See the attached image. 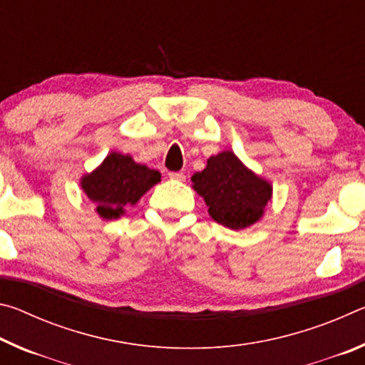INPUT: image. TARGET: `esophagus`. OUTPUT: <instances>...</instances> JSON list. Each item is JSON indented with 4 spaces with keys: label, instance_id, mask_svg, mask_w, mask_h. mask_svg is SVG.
Returning a JSON list of instances; mask_svg holds the SVG:
<instances>
[{
    "label": "esophagus",
    "instance_id": "esophagus-1",
    "mask_svg": "<svg viewBox=\"0 0 365 365\" xmlns=\"http://www.w3.org/2000/svg\"><path fill=\"white\" fill-rule=\"evenodd\" d=\"M169 177L172 180H177V182H185V174L183 172H170Z\"/></svg>",
    "mask_w": 365,
    "mask_h": 365
}]
</instances>
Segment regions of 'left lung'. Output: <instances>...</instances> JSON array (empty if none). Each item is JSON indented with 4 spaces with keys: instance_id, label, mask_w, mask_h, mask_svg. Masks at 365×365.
<instances>
[{
    "instance_id": "obj_1",
    "label": "left lung",
    "mask_w": 365,
    "mask_h": 365,
    "mask_svg": "<svg viewBox=\"0 0 365 365\" xmlns=\"http://www.w3.org/2000/svg\"><path fill=\"white\" fill-rule=\"evenodd\" d=\"M193 190L205 200L217 224L243 230L264 217L272 200V183L246 168L233 151H220L191 177Z\"/></svg>"
}]
</instances>
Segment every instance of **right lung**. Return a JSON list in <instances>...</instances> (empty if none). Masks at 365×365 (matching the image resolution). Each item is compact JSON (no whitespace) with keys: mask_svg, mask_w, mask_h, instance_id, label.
Returning a JSON list of instances; mask_svg holds the SVG:
<instances>
[{"mask_svg":"<svg viewBox=\"0 0 365 365\" xmlns=\"http://www.w3.org/2000/svg\"><path fill=\"white\" fill-rule=\"evenodd\" d=\"M160 182L158 170L135 163L130 154L113 151L90 174L80 178V187L101 219H119L125 207L135 206L148 190Z\"/></svg>","mask_w":365,"mask_h":365,"instance_id":"obj_1","label":"right lung"}]
</instances>
